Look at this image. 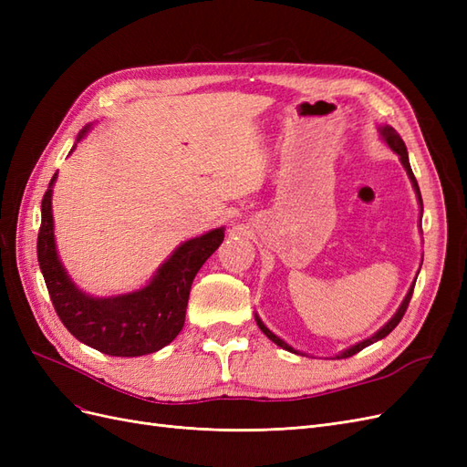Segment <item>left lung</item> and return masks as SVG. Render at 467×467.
Returning <instances> with one entry per match:
<instances>
[{
  "label": "left lung",
  "instance_id": "8db88e82",
  "mask_svg": "<svg viewBox=\"0 0 467 467\" xmlns=\"http://www.w3.org/2000/svg\"><path fill=\"white\" fill-rule=\"evenodd\" d=\"M379 134H381V138L386 140V144L400 155V160H401V163H403V167H405V171H407V175H409V179H411V182H413V189H415V192H417V199H419V204H420V210H422V199H420V191H419V185H417V179H415V175H413V169H411V165H409V155H407V148H405V142L401 140V136L395 132V129H391V126H381L379 129ZM413 288H415V282L411 285V288H409V292H407V296L403 298V302H401V306L398 307V312H395V316L384 325V327H381L378 333H374L370 338H364V341H360V343H357L355 347H350V348H347V350H343L341 355H337V358H348V357H352V355H357V352H360L362 348H366L368 345H372V343H376V341H379V338H384V337H388L395 327H398V323L401 321V317L405 316V312H407V306H409V302H411V296H413ZM255 319H257V325H259V329L271 338V341L275 343V345H278V347H282V348H286V350H290V352H298L296 348H292L290 345H286L285 341H282L280 337H276L271 329H266L265 327V323L259 319V316H255Z\"/></svg>",
  "mask_w": 467,
  "mask_h": 467
}]
</instances>
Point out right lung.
I'll use <instances>...</instances> for the list:
<instances>
[{
    "instance_id": "obj_1",
    "label": "right lung",
    "mask_w": 467,
    "mask_h": 467,
    "mask_svg": "<svg viewBox=\"0 0 467 467\" xmlns=\"http://www.w3.org/2000/svg\"><path fill=\"white\" fill-rule=\"evenodd\" d=\"M88 130L89 126L79 132L76 144ZM54 181L56 173L42 196L36 255L52 306L66 329L83 345L110 357H142L171 343L185 325L192 280L223 242V228L179 245L144 288L110 298H93L74 285L56 253Z\"/></svg>"
}]
</instances>
